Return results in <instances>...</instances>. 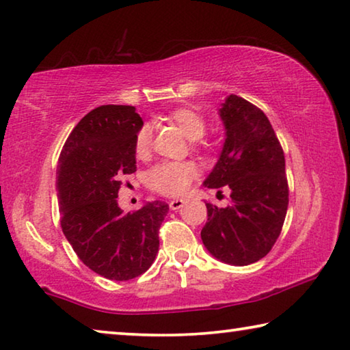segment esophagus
Returning a JSON list of instances; mask_svg holds the SVG:
<instances>
[{
	"label": "esophagus",
	"mask_w": 350,
	"mask_h": 350,
	"mask_svg": "<svg viewBox=\"0 0 350 350\" xmlns=\"http://www.w3.org/2000/svg\"><path fill=\"white\" fill-rule=\"evenodd\" d=\"M183 204H185V200H183V199H173V200H171V202H170V208L176 211V210L182 208Z\"/></svg>",
	"instance_id": "1"
}]
</instances>
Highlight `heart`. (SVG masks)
<instances>
[{
  "instance_id": "heart-1",
  "label": "heart",
  "mask_w": 350,
  "mask_h": 350,
  "mask_svg": "<svg viewBox=\"0 0 350 350\" xmlns=\"http://www.w3.org/2000/svg\"><path fill=\"white\" fill-rule=\"evenodd\" d=\"M168 120L179 126L194 144L205 134L206 123L204 116L189 106H180L168 114ZM152 131L148 125L142 126L134 139L135 156L145 157L151 150ZM198 177V167L193 162H162L150 170L148 183L152 189L168 196H179L185 193L191 182Z\"/></svg>"
}]
</instances>
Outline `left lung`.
<instances>
[{"label": "left lung", "mask_w": 350, "mask_h": 350, "mask_svg": "<svg viewBox=\"0 0 350 350\" xmlns=\"http://www.w3.org/2000/svg\"><path fill=\"white\" fill-rule=\"evenodd\" d=\"M225 142L204 185L230 188V205H206L200 238L216 259L248 265L264 258L284 225L288 206L286 159L267 116L242 97L228 96L219 109ZM221 193V191H219Z\"/></svg>", "instance_id": "left-lung-1"}]
</instances>
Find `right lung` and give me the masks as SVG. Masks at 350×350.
<instances>
[{"label": "right lung", "mask_w": 350, "mask_h": 350, "mask_svg": "<svg viewBox=\"0 0 350 350\" xmlns=\"http://www.w3.org/2000/svg\"><path fill=\"white\" fill-rule=\"evenodd\" d=\"M142 126L134 106H98L77 123L58 159L63 233L86 267L112 281L133 280L151 267L170 210L162 200L133 213L117 204L123 174L137 168L134 139Z\"/></svg>", "instance_id": "add662e5"}]
</instances>
